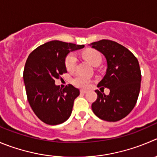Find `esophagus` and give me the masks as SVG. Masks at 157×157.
Returning a JSON list of instances; mask_svg holds the SVG:
<instances>
[{"label": "esophagus", "instance_id": "34e87169", "mask_svg": "<svg viewBox=\"0 0 157 157\" xmlns=\"http://www.w3.org/2000/svg\"><path fill=\"white\" fill-rule=\"evenodd\" d=\"M86 92H87V91H86V90H81V91H80V93H81V94H85V93H86Z\"/></svg>", "mask_w": 157, "mask_h": 157}]
</instances>
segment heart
Masks as SVG:
<instances>
[{"mask_svg":"<svg viewBox=\"0 0 157 157\" xmlns=\"http://www.w3.org/2000/svg\"><path fill=\"white\" fill-rule=\"evenodd\" d=\"M82 57L87 60L93 66L96 67L102 62V56L98 52L95 50L85 51L82 53ZM77 59L73 53H70L67 55L65 59V67L68 71H73L76 66ZM72 83L78 88L80 89H88L91 85V80L81 75H77L72 79Z\"/></svg>","mask_w":157,"mask_h":157,"instance_id":"1","label":"heart"}]
</instances>
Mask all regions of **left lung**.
<instances>
[{
  "label": "left lung",
  "mask_w": 157,
  "mask_h": 157,
  "mask_svg": "<svg viewBox=\"0 0 157 157\" xmlns=\"http://www.w3.org/2000/svg\"><path fill=\"white\" fill-rule=\"evenodd\" d=\"M102 53L107 62L105 76L97 87V99L92 104L96 116L108 122H117L132 110L138 99L141 85V71L135 55L122 44L102 39L90 44ZM110 92L104 93L105 87Z\"/></svg>",
  "instance_id": "8db88e82"
}]
</instances>
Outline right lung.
I'll use <instances>...</instances> for the list:
<instances>
[{"instance_id":"add662e5","label":"right lung","mask_w":157,"mask_h":157,"mask_svg":"<svg viewBox=\"0 0 157 157\" xmlns=\"http://www.w3.org/2000/svg\"><path fill=\"white\" fill-rule=\"evenodd\" d=\"M84 47L52 41L35 48L27 59L23 73L27 98L33 112L46 124H61L71 116L79 90L71 84L62 89L55 86V79L67 72L66 55Z\"/></svg>"}]
</instances>
